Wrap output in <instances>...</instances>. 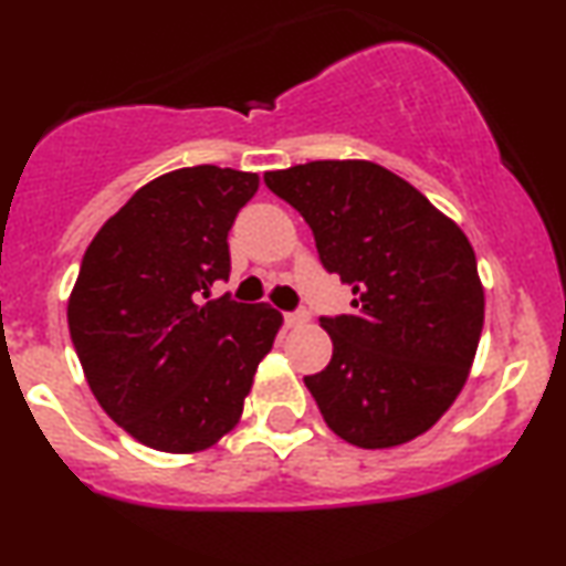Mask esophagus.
Masks as SVG:
<instances>
[{"instance_id":"obj_1","label":"esophagus","mask_w":566,"mask_h":566,"mask_svg":"<svg viewBox=\"0 0 566 566\" xmlns=\"http://www.w3.org/2000/svg\"><path fill=\"white\" fill-rule=\"evenodd\" d=\"M308 322V314L306 312H293V314H285V327H301V324Z\"/></svg>"}]
</instances>
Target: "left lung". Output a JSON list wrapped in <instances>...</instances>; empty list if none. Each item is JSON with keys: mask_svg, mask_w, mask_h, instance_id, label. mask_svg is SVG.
<instances>
[{"mask_svg": "<svg viewBox=\"0 0 566 566\" xmlns=\"http://www.w3.org/2000/svg\"><path fill=\"white\" fill-rule=\"evenodd\" d=\"M265 182L312 227L322 265L353 285V314L322 316L329 366L304 378L324 422L358 448L428 432L467 384L484 327L469 237L368 159L273 169Z\"/></svg>", "mask_w": 566, "mask_h": 566, "instance_id": "8db88e82", "label": "left lung"}]
</instances>
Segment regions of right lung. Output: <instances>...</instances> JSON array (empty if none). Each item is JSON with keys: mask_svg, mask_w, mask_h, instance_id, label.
<instances>
[{"mask_svg": "<svg viewBox=\"0 0 566 566\" xmlns=\"http://www.w3.org/2000/svg\"><path fill=\"white\" fill-rule=\"evenodd\" d=\"M258 172L216 165L154 177L84 252L66 316L84 378L113 422L165 453H198L242 420L281 312L211 296Z\"/></svg>", "mask_w": 566, "mask_h": 566, "instance_id": "right-lung-1", "label": "right lung"}]
</instances>
